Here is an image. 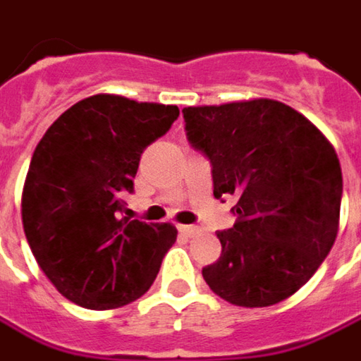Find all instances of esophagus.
I'll return each mask as SVG.
<instances>
[{"label":"esophagus","instance_id":"34e87169","mask_svg":"<svg viewBox=\"0 0 361 361\" xmlns=\"http://www.w3.org/2000/svg\"><path fill=\"white\" fill-rule=\"evenodd\" d=\"M178 231H180V234H183L185 238H192L195 234H198L200 228H198V226H192V224H180Z\"/></svg>","mask_w":361,"mask_h":361}]
</instances>
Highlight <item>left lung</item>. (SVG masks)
<instances>
[{
	"label": "left lung",
	"instance_id": "left-lung-1",
	"mask_svg": "<svg viewBox=\"0 0 361 361\" xmlns=\"http://www.w3.org/2000/svg\"><path fill=\"white\" fill-rule=\"evenodd\" d=\"M186 139L212 166L214 197L236 195L222 254L202 268L220 298L272 306L304 286L332 250L342 169L334 147L298 111L272 99L185 107Z\"/></svg>",
	"mask_w": 361,
	"mask_h": 361
}]
</instances>
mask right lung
I'll return each mask as SVG.
<instances>
[{
	"instance_id": "right-lung-1",
	"label": "right lung",
	"mask_w": 361,
	"mask_h": 361,
	"mask_svg": "<svg viewBox=\"0 0 361 361\" xmlns=\"http://www.w3.org/2000/svg\"><path fill=\"white\" fill-rule=\"evenodd\" d=\"M176 117V105L93 95L67 109L35 147L21 197L23 231L67 300L111 310L154 282L176 228L123 216V198L135 190L142 151Z\"/></svg>"
}]
</instances>
